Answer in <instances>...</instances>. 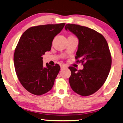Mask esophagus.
I'll return each mask as SVG.
<instances>
[{
    "mask_svg": "<svg viewBox=\"0 0 123 123\" xmlns=\"http://www.w3.org/2000/svg\"><path fill=\"white\" fill-rule=\"evenodd\" d=\"M66 67H67V66H66L65 65H61V69L63 68H66Z\"/></svg>",
    "mask_w": 123,
    "mask_h": 123,
    "instance_id": "1",
    "label": "esophagus"
}]
</instances>
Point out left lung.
I'll list each match as a JSON object with an SVG mask.
<instances>
[{
  "label": "left lung",
  "mask_w": 123,
  "mask_h": 123,
  "mask_svg": "<svg viewBox=\"0 0 123 123\" xmlns=\"http://www.w3.org/2000/svg\"><path fill=\"white\" fill-rule=\"evenodd\" d=\"M65 29L78 38L75 58L84 66L82 70L78 71L73 67H68L71 71L70 86L78 94L89 96L101 88L110 73L112 57L108 43L102 34L88 27L68 23Z\"/></svg>",
  "instance_id": "1"
}]
</instances>
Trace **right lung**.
Listing matches in <instances>:
<instances>
[{"label":"right lung","instance_id":"right-lung-1","mask_svg":"<svg viewBox=\"0 0 123 123\" xmlns=\"http://www.w3.org/2000/svg\"><path fill=\"white\" fill-rule=\"evenodd\" d=\"M65 24L30 27L19 39L13 55L15 71L23 87L32 94L43 95L53 86L60 67L58 64L44 65L42 56L50 51L54 37Z\"/></svg>","mask_w":123,"mask_h":123}]
</instances>
